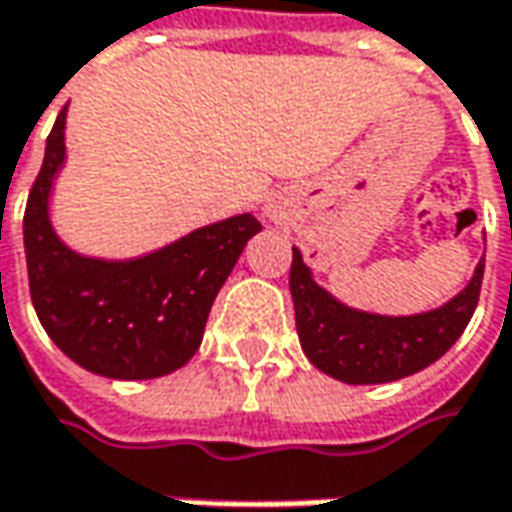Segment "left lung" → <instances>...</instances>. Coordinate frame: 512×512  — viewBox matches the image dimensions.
<instances>
[{
  "label": "left lung",
  "mask_w": 512,
  "mask_h": 512,
  "mask_svg": "<svg viewBox=\"0 0 512 512\" xmlns=\"http://www.w3.org/2000/svg\"><path fill=\"white\" fill-rule=\"evenodd\" d=\"M485 259L448 304L417 315H377L346 307L312 279L301 250L293 248L290 293L298 341L315 369L349 386L392 383L440 360L465 332L479 304Z\"/></svg>",
  "instance_id": "1"
}]
</instances>
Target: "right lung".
<instances>
[{
    "mask_svg": "<svg viewBox=\"0 0 512 512\" xmlns=\"http://www.w3.org/2000/svg\"><path fill=\"white\" fill-rule=\"evenodd\" d=\"M64 126L67 109H61L47 137L24 211L27 279L41 327L92 375L112 380L171 375L200 349L216 293L262 225L253 214L231 216L137 259L75 253L50 222L53 180L67 157Z\"/></svg>",
    "mask_w": 512,
    "mask_h": 512,
    "instance_id": "right-lung-1",
    "label": "right lung"
}]
</instances>
